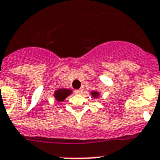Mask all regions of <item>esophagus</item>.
Masks as SVG:
<instances>
[{
    "label": "esophagus",
    "mask_w": 160,
    "mask_h": 160,
    "mask_svg": "<svg viewBox=\"0 0 160 160\" xmlns=\"http://www.w3.org/2000/svg\"><path fill=\"white\" fill-rule=\"evenodd\" d=\"M82 92V90L79 89V90H75L74 91V93L76 94V95H80V94Z\"/></svg>",
    "instance_id": "obj_1"
}]
</instances>
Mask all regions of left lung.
Segmentation results:
<instances>
[{
	"label": "left lung",
	"mask_w": 160,
	"mask_h": 160,
	"mask_svg": "<svg viewBox=\"0 0 160 160\" xmlns=\"http://www.w3.org/2000/svg\"><path fill=\"white\" fill-rule=\"evenodd\" d=\"M92 95H93L94 97L98 96V93H97V92H93V94H92Z\"/></svg>",
	"instance_id": "8db88e82"
}]
</instances>
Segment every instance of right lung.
<instances>
[{"mask_svg":"<svg viewBox=\"0 0 160 160\" xmlns=\"http://www.w3.org/2000/svg\"><path fill=\"white\" fill-rule=\"evenodd\" d=\"M71 94L70 90H66V89H59L57 90V91L54 94V96H55L56 99L57 101H63L64 99L66 98L67 96Z\"/></svg>","mask_w":160,"mask_h":160,"instance_id":"obj_1","label":"right lung"}]
</instances>
